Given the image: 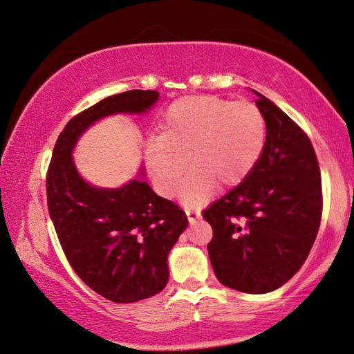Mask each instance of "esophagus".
<instances>
[{
	"instance_id": "1",
	"label": "esophagus",
	"mask_w": 354,
	"mask_h": 354,
	"mask_svg": "<svg viewBox=\"0 0 354 354\" xmlns=\"http://www.w3.org/2000/svg\"><path fill=\"white\" fill-rule=\"evenodd\" d=\"M185 214H187V217H189L190 223H193V222H196L198 219H201V212H199V209L185 208Z\"/></svg>"
}]
</instances>
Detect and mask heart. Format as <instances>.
I'll use <instances>...</instances> for the list:
<instances>
[{"label": "heart", "instance_id": "1", "mask_svg": "<svg viewBox=\"0 0 354 354\" xmlns=\"http://www.w3.org/2000/svg\"><path fill=\"white\" fill-rule=\"evenodd\" d=\"M265 142L266 122L254 103L187 95L165 109L158 138L147 146L146 165L156 192L171 198L189 161L181 199L199 204L217 183L232 187L250 176Z\"/></svg>", "mask_w": 354, "mask_h": 354}]
</instances>
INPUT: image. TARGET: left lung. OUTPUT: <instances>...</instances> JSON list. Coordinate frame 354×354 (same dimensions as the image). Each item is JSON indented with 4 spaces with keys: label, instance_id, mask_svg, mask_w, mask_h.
Instances as JSON below:
<instances>
[{
    "label": "left lung",
    "instance_id": "left-lung-1",
    "mask_svg": "<svg viewBox=\"0 0 354 354\" xmlns=\"http://www.w3.org/2000/svg\"><path fill=\"white\" fill-rule=\"evenodd\" d=\"M252 93L266 122L265 149L250 176L202 216L214 232L208 255L217 280L239 292L268 293L288 283L312 250L322 212L321 173L299 126Z\"/></svg>",
    "mask_w": 354,
    "mask_h": 354
}]
</instances>
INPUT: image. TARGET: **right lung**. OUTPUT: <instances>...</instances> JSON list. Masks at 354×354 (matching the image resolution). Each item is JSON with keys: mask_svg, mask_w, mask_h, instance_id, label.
<instances>
[{"mask_svg": "<svg viewBox=\"0 0 354 354\" xmlns=\"http://www.w3.org/2000/svg\"><path fill=\"white\" fill-rule=\"evenodd\" d=\"M158 97V91L133 89L71 118L56 141L47 175L48 213L66 259L82 281L114 303L140 301L165 288L169 252L189 219L152 190L145 165L117 189L97 187L80 175L73 152L100 120L145 115Z\"/></svg>", "mask_w": 354, "mask_h": 354, "instance_id": "add662e5", "label": "right lung"}]
</instances>
